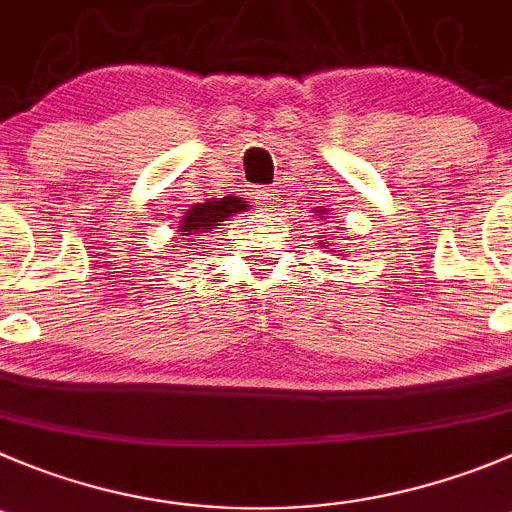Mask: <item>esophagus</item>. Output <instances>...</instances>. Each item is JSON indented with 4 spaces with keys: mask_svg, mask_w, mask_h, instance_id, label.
Wrapping results in <instances>:
<instances>
[{
    "mask_svg": "<svg viewBox=\"0 0 512 512\" xmlns=\"http://www.w3.org/2000/svg\"><path fill=\"white\" fill-rule=\"evenodd\" d=\"M252 194H255V199H257V204H260V207L275 204V199H278L275 189H270V186H257V189H252Z\"/></svg>",
    "mask_w": 512,
    "mask_h": 512,
    "instance_id": "1",
    "label": "esophagus"
}]
</instances>
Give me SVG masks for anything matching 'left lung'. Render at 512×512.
<instances>
[{
	"label": "left lung",
	"mask_w": 512,
	"mask_h": 512,
	"mask_svg": "<svg viewBox=\"0 0 512 512\" xmlns=\"http://www.w3.org/2000/svg\"><path fill=\"white\" fill-rule=\"evenodd\" d=\"M321 245H323V247H328V242H323V240H321Z\"/></svg>",
	"instance_id": "8db88e82"
}]
</instances>
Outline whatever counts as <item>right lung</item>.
Returning a JSON list of instances; mask_svg holds the SVG:
<instances>
[{"label": "right lung", "instance_id": "1", "mask_svg": "<svg viewBox=\"0 0 512 512\" xmlns=\"http://www.w3.org/2000/svg\"><path fill=\"white\" fill-rule=\"evenodd\" d=\"M247 204L242 202V197H224V199H212V202L194 204V207L186 212V217L181 219V232L184 234H202L209 229L217 227L219 222H224L232 214L242 212Z\"/></svg>", "mask_w": 512, "mask_h": 512}]
</instances>
